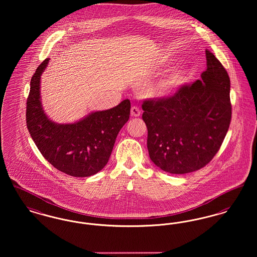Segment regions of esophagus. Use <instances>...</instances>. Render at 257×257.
<instances>
[{"instance_id":"34e87169","label":"esophagus","mask_w":257,"mask_h":257,"mask_svg":"<svg viewBox=\"0 0 257 257\" xmlns=\"http://www.w3.org/2000/svg\"><path fill=\"white\" fill-rule=\"evenodd\" d=\"M140 114H141V112H140L139 108H137L136 106H133V107H132L131 115H132L133 117H139Z\"/></svg>"}]
</instances>
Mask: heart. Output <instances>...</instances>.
I'll return each mask as SVG.
<instances>
[{
	"label": "heart",
	"instance_id": "obj_1",
	"mask_svg": "<svg viewBox=\"0 0 257 257\" xmlns=\"http://www.w3.org/2000/svg\"><path fill=\"white\" fill-rule=\"evenodd\" d=\"M187 78V71L184 67L173 69L171 72L166 74L159 83L158 89L161 95H170L176 92L185 82Z\"/></svg>",
	"mask_w": 257,
	"mask_h": 257
}]
</instances>
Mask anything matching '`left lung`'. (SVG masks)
Returning <instances> with one entry per match:
<instances>
[{
    "instance_id": "obj_1",
    "label": "left lung",
    "mask_w": 257,
    "mask_h": 257,
    "mask_svg": "<svg viewBox=\"0 0 257 257\" xmlns=\"http://www.w3.org/2000/svg\"><path fill=\"white\" fill-rule=\"evenodd\" d=\"M200 80L183 85L169 97L147 99L142 104L150 159L171 174H186L207 165L229 128L228 73L209 50Z\"/></svg>"
}]
</instances>
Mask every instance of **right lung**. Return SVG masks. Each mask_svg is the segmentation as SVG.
<instances>
[{"label": "right lung", "mask_w": 257, "mask_h": 257, "mask_svg": "<svg viewBox=\"0 0 257 257\" xmlns=\"http://www.w3.org/2000/svg\"><path fill=\"white\" fill-rule=\"evenodd\" d=\"M45 59L31 79L26 121L31 137L44 159L56 169L73 177H89L108 162L117 135L131 114L130 99L113 108L95 111L73 123L52 122L41 100V76Z\"/></svg>", "instance_id": "1"}]
</instances>
